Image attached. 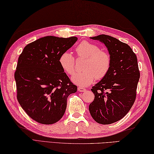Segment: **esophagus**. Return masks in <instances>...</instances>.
I'll list each match as a JSON object with an SVG mask.
<instances>
[{
    "label": "esophagus",
    "instance_id": "obj_1",
    "mask_svg": "<svg viewBox=\"0 0 154 154\" xmlns=\"http://www.w3.org/2000/svg\"><path fill=\"white\" fill-rule=\"evenodd\" d=\"M85 90L86 89L84 88H82V87H78V91H79L80 92H84Z\"/></svg>",
    "mask_w": 154,
    "mask_h": 154
}]
</instances>
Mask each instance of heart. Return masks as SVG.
<instances>
[{
	"label": "heart",
	"instance_id": "b5f03b06",
	"mask_svg": "<svg viewBox=\"0 0 154 154\" xmlns=\"http://www.w3.org/2000/svg\"><path fill=\"white\" fill-rule=\"evenodd\" d=\"M78 56L87 58L84 69V71L78 72L72 77V81L78 85L88 86L92 84L97 78L101 79L109 71L112 59L107 51L102 50L97 44L88 41H83L76 49ZM59 63L62 69L69 75H73L76 72L75 58L69 51H65L59 58Z\"/></svg>",
	"mask_w": 154,
	"mask_h": 154
}]
</instances>
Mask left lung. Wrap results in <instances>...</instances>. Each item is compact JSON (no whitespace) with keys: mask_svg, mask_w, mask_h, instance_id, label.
<instances>
[{"mask_svg":"<svg viewBox=\"0 0 154 154\" xmlns=\"http://www.w3.org/2000/svg\"><path fill=\"white\" fill-rule=\"evenodd\" d=\"M105 45L112 63L108 74L91 89L94 100L89 110L95 122L107 125L120 120L133 105L140 78L137 55L129 45L114 37H90Z\"/></svg>","mask_w":154,"mask_h":154,"instance_id":"1","label":"left lung"}]
</instances>
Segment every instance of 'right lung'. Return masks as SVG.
Returning a JSON list of instances; mask_svg holds the SVG:
<instances>
[{
	"instance_id": "right-lung-1",
	"label": "right lung",
	"mask_w": 154,
	"mask_h": 154,
	"mask_svg": "<svg viewBox=\"0 0 154 154\" xmlns=\"http://www.w3.org/2000/svg\"><path fill=\"white\" fill-rule=\"evenodd\" d=\"M77 37H42L27 44L18 58L14 78L17 99L34 120L50 125L65 114L67 97L77 86L59 63V56L72 47Z\"/></svg>"
}]
</instances>
